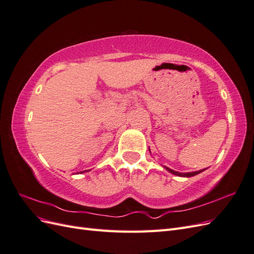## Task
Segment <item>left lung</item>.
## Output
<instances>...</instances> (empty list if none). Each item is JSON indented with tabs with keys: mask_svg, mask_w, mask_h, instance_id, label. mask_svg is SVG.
<instances>
[{
	"mask_svg": "<svg viewBox=\"0 0 254 254\" xmlns=\"http://www.w3.org/2000/svg\"><path fill=\"white\" fill-rule=\"evenodd\" d=\"M166 170L168 171V172H171L172 174H174V175H177V176H180V177H191V176H195V175H198L199 173H201V172H203L204 170H201V171H198V172H191V173H178V172H175V171H173V170H171V168H168V167H165Z\"/></svg>",
	"mask_w": 254,
	"mask_h": 254,
	"instance_id": "1",
	"label": "left lung"
}]
</instances>
